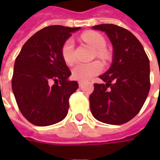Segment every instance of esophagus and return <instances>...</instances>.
I'll list each match as a JSON object with an SVG mask.
<instances>
[{"label": "esophagus", "instance_id": "obj_1", "mask_svg": "<svg viewBox=\"0 0 160 160\" xmlns=\"http://www.w3.org/2000/svg\"><path fill=\"white\" fill-rule=\"evenodd\" d=\"M83 84H84V82H82V81H79V86H80V87L83 86Z\"/></svg>", "mask_w": 160, "mask_h": 160}]
</instances>
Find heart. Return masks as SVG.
Returning a JSON list of instances; mask_svg holds the SVG:
<instances>
[{"mask_svg": "<svg viewBox=\"0 0 160 160\" xmlns=\"http://www.w3.org/2000/svg\"><path fill=\"white\" fill-rule=\"evenodd\" d=\"M82 39L93 49H96V56L102 59H106L108 56L107 51L105 50L106 42L101 34L96 32H87L81 35ZM73 40L68 38L63 43L62 48V56L64 62L68 65H73L75 62L73 55ZM102 70V65L99 62L94 61L89 63H79L74 67L72 71L73 77L80 81H87L92 77L99 73Z\"/></svg>", "mask_w": 160, "mask_h": 160, "instance_id": "heart-1", "label": "heart"}]
</instances>
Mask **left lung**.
<instances>
[{
	"label": "left lung",
	"instance_id": "left-lung-1",
	"mask_svg": "<svg viewBox=\"0 0 160 160\" xmlns=\"http://www.w3.org/2000/svg\"><path fill=\"white\" fill-rule=\"evenodd\" d=\"M92 28L107 34L113 60L110 69L99 76L104 83L94 84L89 98L92 114L104 123H126L141 111L150 90L149 59L129 31L113 24Z\"/></svg>",
	"mask_w": 160,
	"mask_h": 160
}]
</instances>
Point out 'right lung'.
<instances>
[{
    "mask_svg": "<svg viewBox=\"0 0 160 160\" xmlns=\"http://www.w3.org/2000/svg\"><path fill=\"white\" fill-rule=\"evenodd\" d=\"M80 27L50 26L36 32L16 57L12 88L19 111L31 123L49 126L66 118L70 96L78 89L68 80L63 43Z\"/></svg>",
    "mask_w": 160,
    "mask_h": 160,
    "instance_id": "right-lung-1",
    "label": "right lung"
}]
</instances>
